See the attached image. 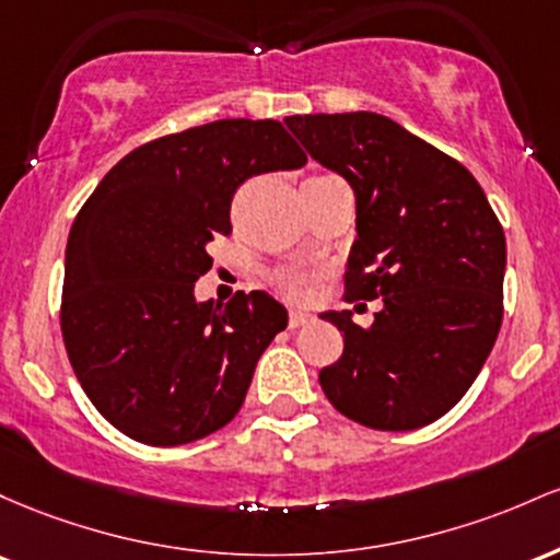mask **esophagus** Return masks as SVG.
<instances>
[{"instance_id":"1","label":"esophagus","mask_w":560,"mask_h":560,"mask_svg":"<svg viewBox=\"0 0 560 560\" xmlns=\"http://www.w3.org/2000/svg\"><path fill=\"white\" fill-rule=\"evenodd\" d=\"M312 314L310 312H301V310H291L288 314V328H304V325L312 323Z\"/></svg>"}]
</instances>
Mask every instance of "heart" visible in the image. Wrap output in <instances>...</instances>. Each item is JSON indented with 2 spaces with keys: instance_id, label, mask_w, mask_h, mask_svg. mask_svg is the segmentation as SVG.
I'll return each instance as SVG.
<instances>
[{
  "instance_id": "b5f03b06",
  "label": "heart",
  "mask_w": 560,
  "mask_h": 560,
  "mask_svg": "<svg viewBox=\"0 0 560 560\" xmlns=\"http://www.w3.org/2000/svg\"><path fill=\"white\" fill-rule=\"evenodd\" d=\"M278 288L288 296L301 299L306 293V275L301 272H282L278 275Z\"/></svg>"
}]
</instances>
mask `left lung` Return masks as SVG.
<instances>
[{
	"label": "left lung",
	"instance_id": "obj_1",
	"mask_svg": "<svg viewBox=\"0 0 560 560\" xmlns=\"http://www.w3.org/2000/svg\"><path fill=\"white\" fill-rule=\"evenodd\" d=\"M306 153L357 196L343 299H383L370 328L325 312L343 332L319 386L341 416L412 431L450 412L502 325L505 232L474 174L378 113L285 118Z\"/></svg>",
	"mask_w": 560,
	"mask_h": 560
}]
</instances>
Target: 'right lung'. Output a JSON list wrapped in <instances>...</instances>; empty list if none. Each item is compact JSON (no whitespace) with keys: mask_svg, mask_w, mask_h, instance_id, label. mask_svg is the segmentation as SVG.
<instances>
[{"mask_svg":"<svg viewBox=\"0 0 560 560\" xmlns=\"http://www.w3.org/2000/svg\"><path fill=\"white\" fill-rule=\"evenodd\" d=\"M304 163L280 121L222 118L140 144L81 206L62 341L86 397L129 439L177 447L237 416L288 312L264 291L198 304L192 288L213 264V235L232 232L237 187Z\"/></svg>","mask_w":560,"mask_h":560,"instance_id":"obj_1","label":"right lung"}]
</instances>
